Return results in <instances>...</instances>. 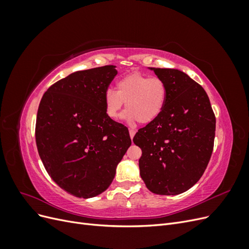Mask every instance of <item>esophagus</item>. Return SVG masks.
<instances>
[{"instance_id":"1","label":"esophagus","mask_w":249,"mask_h":249,"mask_svg":"<svg viewBox=\"0 0 249 249\" xmlns=\"http://www.w3.org/2000/svg\"><path fill=\"white\" fill-rule=\"evenodd\" d=\"M129 133H130V137H131V139H133V138H134V136H135V134H136V131L133 130V129H129Z\"/></svg>"}]
</instances>
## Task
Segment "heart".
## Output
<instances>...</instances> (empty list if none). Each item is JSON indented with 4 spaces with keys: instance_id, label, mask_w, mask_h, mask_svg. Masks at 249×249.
I'll return each instance as SVG.
<instances>
[{
    "instance_id": "b5f03b06",
    "label": "heart",
    "mask_w": 249,
    "mask_h": 249,
    "mask_svg": "<svg viewBox=\"0 0 249 249\" xmlns=\"http://www.w3.org/2000/svg\"><path fill=\"white\" fill-rule=\"evenodd\" d=\"M167 100V87L159 78H150L139 72L130 73L116 83L115 90L108 89L104 94L106 114L116 119L125 103L123 119L127 124H147L161 115Z\"/></svg>"
}]
</instances>
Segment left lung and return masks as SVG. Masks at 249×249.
Instances as JSON below:
<instances>
[{"label":"left lung","mask_w":249,"mask_h":249,"mask_svg":"<svg viewBox=\"0 0 249 249\" xmlns=\"http://www.w3.org/2000/svg\"><path fill=\"white\" fill-rule=\"evenodd\" d=\"M167 87L165 107L133 139L142 150L140 176L149 191L178 195L197 183L213 152L216 119L209 96L187 73L148 67Z\"/></svg>","instance_id":"obj_1"}]
</instances>
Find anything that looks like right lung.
I'll return each instance as SVG.
<instances>
[{"mask_svg":"<svg viewBox=\"0 0 249 249\" xmlns=\"http://www.w3.org/2000/svg\"><path fill=\"white\" fill-rule=\"evenodd\" d=\"M115 65L71 73L43 94L36 118V145L52 179L73 196L103 193L131 145L129 131L109 118L104 94Z\"/></svg>","mask_w":249,"mask_h":249,"instance_id":"add662e5","label":"right lung"}]
</instances>
